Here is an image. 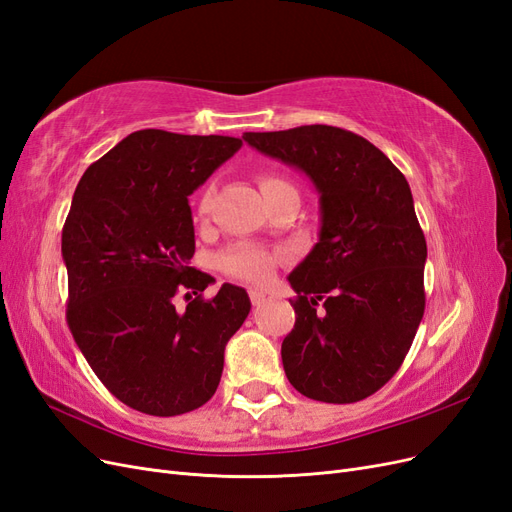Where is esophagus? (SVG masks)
Returning a JSON list of instances; mask_svg holds the SVG:
<instances>
[{
	"mask_svg": "<svg viewBox=\"0 0 512 512\" xmlns=\"http://www.w3.org/2000/svg\"><path fill=\"white\" fill-rule=\"evenodd\" d=\"M265 299H267V294L262 292V290H256V288H252V290H250V301H252V305L265 303Z\"/></svg>",
	"mask_w": 512,
	"mask_h": 512,
	"instance_id": "1",
	"label": "esophagus"
}]
</instances>
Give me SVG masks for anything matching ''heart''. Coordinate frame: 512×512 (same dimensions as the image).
<instances>
[{
	"label": "heart",
	"mask_w": 512,
	"mask_h": 512,
	"mask_svg": "<svg viewBox=\"0 0 512 512\" xmlns=\"http://www.w3.org/2000/svg\"><path fill=\"white\" fill-rule=\"evenodd\" d=\"M258 185H260L262 196H269L271 192L282 190V188H292V185L284 177L273 175V173H260ZM209 196H211L209 190L200 196L198 213H207ZM277 262H280V254L277 252H269V250H265V247L247 245V243L228 247V250H224L218 258V265L226 275L237 277V280H245V282L267 280V275L273 271Z\"/></svg>",
	"instance_id": "b5f03b06"
}]
</instances>
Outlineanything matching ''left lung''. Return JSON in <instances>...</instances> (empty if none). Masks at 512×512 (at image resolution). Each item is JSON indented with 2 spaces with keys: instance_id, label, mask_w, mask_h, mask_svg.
<instances>
[{
  "instance_id": "left-lung-1",
  "label": "left lung",
  "mask_w": 512,
  "mask_h": 512,
  "mask_svg": "<svg viewBox=\"0 0 512 512\" xmlns=\"http://www.w3.org/2000/svg\"><path fill=\"white\" fill-rule=\"evenodd\" d=\"M243 141L303 170L320 194V239L288 275L290 384L327 404L374 395L404 363L425 312L427 243L406 177L367 138L333 126Z\"/></svg>"
}]
</instances>
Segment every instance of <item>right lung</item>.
<instances>
[{
    "instance_id": "1",
    "label": "right lung",
    "mask_w": 512,
    "mask_h": 512,
    "mask_svg": "<svg viewBox=\"0 0 512 512\" xmlns=\"http://www.w3.org/2000/svg\"><path fill=\"white\" fill-rule=\"evenodd\" d=\"M235 136L138 130L81 177L61 232L66 318L76 346L123 404L151 416L200 408L218 389L224 348L250 297L190 267L188 196L241 147ZM179 289L189 305L172 303Z\"/></svg>"
}]
</instances>
